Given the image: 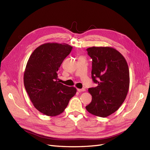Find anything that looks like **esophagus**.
Segmentation results:
<instances>
[{"mask_svg": "<svg viewBox=\"0 0 150 150\" xmlns=\"http://www.w3.org/2000/svg\"><path fill=\"white\" fill-rule=\"evenodd\" d=\"M86 89L84 88H82V89H78V91L80 93V92H83V91H84Z\"/></svg>", "mask_w": 150, "mask_h": 150, "instance_id": "esophagus-1", "label": "esophagus"}]
</instances>
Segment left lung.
<instances>
[{
	"label": "left lung",
	"instance_id": "1",
	"mask_svg": "<svg viewBox=\"0 0 150 150\" xmlns=\"http://www.w3.org/2000/svg\"><path fill=\"white\" fill-rule=\"evenodd\" d=\"M86 51L92 59L91 77L98 84L88 89L92 101L86 106L93 115L105 117L118 110L129 86L128 64L122 54L110 47H92Z\"/></svg>",
	"mask_w": 150,
	"mask_h": 150
}]
</instances>
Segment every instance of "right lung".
Listing matches in <instances>:
<instances>
[{"label":"right lung","instance_id":"right-lung-1","mask_svg":"<svg viewBox=\"0 0 150 150\" xmlns=\"http://www.w3.org/2000/svg\"><path fill=\"white\" fill-rule=\"evenodd\" d=\"M72 49L67 44H44L34 50L27 63L25 88L34 107L44 115H60L76 93L74 87L57 81V71Z\"/></svg>","mask_w":150,"mask_h":150}]
</instances>
